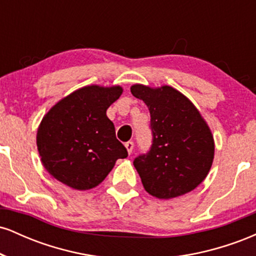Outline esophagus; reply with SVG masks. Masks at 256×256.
Instances as JSON below:
<instances>
[{
  "mask_svg": "<svg viewBox=\"0 0 256 256\" xmlns=\"http://www.w3.org/2000/svg\"><path fill=\"white\" fill-rule=\"evenodd\" d=\"M125 146L126 149H128V154H131L132 150H134V142H132V140H128V142L125 143Z\"/></svg>",
  "mask_w": 256,
  "mask_h": 256,
  "instance_id": "34e87169",
  "label": "esophagus"
}]
</instances>
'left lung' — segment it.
Segmentation results:
<instances>
[{
	"label": "left lung",
	"mask_w": 256,
	"mask_h": 256,
	"mask_svg": "<svg viewBox=\"0 0 256 256\" xmlns=\"http://www.w3.org/2000/svg\"><path fill=\"white\" fill-rule=\"evenodd\" d=\"M131 94L150 113L152 146L134 160L143 186L158 198L192 192L210 172L214 140L196 107L171 86L158 89L136 84Z\"/></svg>",
	"instance_id": "obj_1"
}]
</instances>
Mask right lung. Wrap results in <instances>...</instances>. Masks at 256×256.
<instances>
[{
	"label": "right lung",
	"instance_id": "add662e5",
	"mask_svg": "<svg viewBox=\"0 0 256 256\" xmlns=\"http://www.w3.org/2000/svg\"><path fill=\"white\" fill-rule=\"evenodd\" d=\"M120 86L82 88L46 114L37 132L43 166L61 183L77 190L95 188L128 150L106 116L122 95Z\"/></svg>",
	"mask_w": 256,
	"mask_h": 256
}]
</instances>
